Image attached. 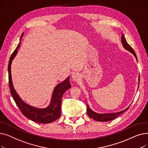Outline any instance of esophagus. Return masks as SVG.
I'll list each match as a JSON object with an SVG mask.
<instances>
[{
    "instance_id": "34e87169",
    "label": "esophagus",
    "mask_w": 148,
    "mask_h": 148,
    "mask_svg": "<svg viewBox=\"0 0 148 148\" xmlns=\"http://www.w3.org/2000/svg\"><path fill=\"white\" fill-rule=\"evenodd\" d=\"M72 79H73V80H74L75 82H79L80 79V75L78 73H74L72 75Z\"/></svg>"
}]
</instances>
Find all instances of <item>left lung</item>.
<instances>
[{
    "label": "left lung",
    "mask_w": 148,
    "mask_h": 148,
    "mask_svg": "<svg viewBox=\"0 0 148 148\" xmlns=\"http://www.w3.org/2000/svg\"><path fill=\"white\" fill-rule=\"evenodd\" d=\"M122 42L123 44V46L124 47L126 50H128L129 51H130L131 53H133L134 54V56H135V58L137 59V56L135 51H134V50L133 49V48L127 43L125 36H124L123 35H122ZM130 106L128 107H127L126 109L123 110L121 112H117V113H106V114H99V113H97L94 112H93L90 108H89V106L87 104V113L88 114V116H89L90 118H92L93 119H94L97 121H99V122H108V121H110L114 119H115L116 118H117L118 116H119L120 114H121L122 113H123V112H125L126 110H127L129 108Z\"/></svg>",
    "instance_id": "obj_1"
}]
</instances>
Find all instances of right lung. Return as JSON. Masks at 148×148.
Instances as JSON below:
<instances>
[{"label":"right lung","mask_w":148,"mask_h":148,"mask_svg":"<svg viewBox=\"0 0 148 148\" xmlns=\"http://www.w3.org/2000/svg\"><path fill=\"white\" fill-rule=\"evenodd\" d=\"M23 35V33L21 36L20 41ZM20 45V42L11 54L8 64L9 86L11 94L21 112L26 118L40 123H49L53 122L57 120L60 116V107L62 96L66 90L71 88V84L69 83V77L54 88L50 102L44 107H34L26 104L24 101L21 99L14 89L11 79V65L12 60L16 56Z\"/></svg>","instance_id":"add662e5"}]
</instances>
